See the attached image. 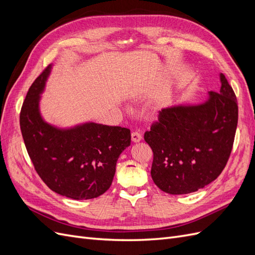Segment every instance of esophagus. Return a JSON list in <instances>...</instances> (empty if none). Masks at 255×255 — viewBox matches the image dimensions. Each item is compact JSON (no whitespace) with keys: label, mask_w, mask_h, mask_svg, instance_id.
Here are the masks:
<instances>
[{"label":"esophagus","mask_w":255,"mask_h":255,"mask_svg":"<svg viewBox=\"0 0 255 255\" xmlns=\"http://www.w3.org/2000/svg\"><path fill=\"white\" fill-rule=\"evenodd\" d=\"M141 135L138 132H133L132 133V141L133 142H139L141 140Z\"/></svg>","instance_id":"1"}]
</instances>
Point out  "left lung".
Here are the masks:
<instances>
[{
  "mask_svg": "<svg viewBox=\"0 0 255 255\" xmlns=\"http://www.w3.org/2000/svg\"><path fill=\"white\" fill-rule=\"evenodd\" d=\"M218 92H208L201 104L179 105L159 112L158 120L144 133L153 151L151 176L170 195L203 188L225 169L238 121L236 96L220 73Z\"/></svg>",
  "mask_w": 255,
  "mask_h": 255,
  "instance_id": "1",
  "label": "left lung"
}]
</instances>
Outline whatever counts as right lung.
<instances>
[{
	"label": "right lung",
	"instance_id": "right-lung-1",
	"mask_svg": "<svg viewBox=\"0 0 255 255\" xmlns=\"http://www.w3.org/2000/svg\"><path fill=\"white\" fill-rule=\"evenodd\" d=\"M51 69L48 66L34 81L23 102V140L35 170L50 189L74 200L97 198L111 187L120 154L130 144V132L95 122L70 128L45 122L39 101Z\"/></svg>",
	"mask_w": 255,
	"mask_h": 255
}]
</instances>
